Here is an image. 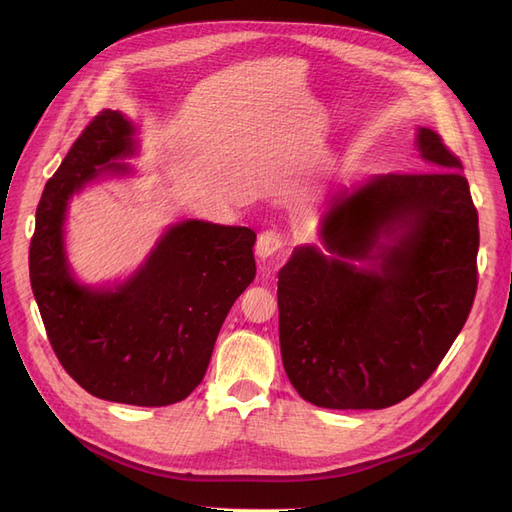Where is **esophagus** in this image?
<instances>
[{"instance_id":"obj_1","label":"esophagus","mask_w":512,"mask_h":512,"mask_svg":"<svg viewBox=\"0 0 512 512\" xmlns=\"http://www.w3.org/2000/svg\"><path fill=\"white\" fill-rule=\"evenodd\" d=\"M286 247V237L284 232L280 230H265L260 232L258 235V241H256V254L260 260H267V258H273L275 254L284 252Z\"/></svg>"}]
</instances>
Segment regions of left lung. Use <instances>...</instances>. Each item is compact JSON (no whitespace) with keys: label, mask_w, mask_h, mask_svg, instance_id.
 <instances>
[{"label":"left lung","mask_w":512,"mask_h":512,"mask_svg":"<svg viewBox=\"0 0 512 512\" xmlns=\"http://www.w3.org/2000/svg\"><path fill=\"white\" fill-rule=\"evenodd\" d=\"M427 173H389L339 192L314 245L280 271L284 369L309 404L380 410L438 369L476 297L478 213L461 160L418 130ZM359 261V266L353 262Z\"/></svg>","instance_id":"8db88e82"}]
</instances>
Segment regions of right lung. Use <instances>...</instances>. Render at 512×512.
Listing matches in <instances>:
<instances>
[{"mask_svg":"<svg viewBox=\"0 0 512 512\" xmlns=\"http://www.w3.org/2000/svg\"><path fill=\"white\" fill-rule=\"evenodd\" d=\"M134 153V126L102 111L46 181L29 245V280L57 359L83 389L130 406H170L203 382L222 324L254 282L256 232L188 220L158 241L128 282L74 280L64 250L68 200Z\"/></svg>","mask_w":512,"mask_h":512,"instance_id":"add662e5","label":"right lung"}]
</instances>
